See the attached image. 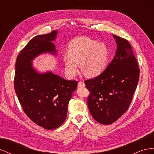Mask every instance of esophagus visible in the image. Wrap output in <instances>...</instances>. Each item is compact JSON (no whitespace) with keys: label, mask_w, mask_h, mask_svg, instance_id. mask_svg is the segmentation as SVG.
Wrapping results in <instances>:
<instances>
[{"label":"esophagus","mask_w":154,"mask_h":154,"mask_svg":"<svg viewBox=\"0 0 154 154\" xmlns=\"http://www.w3.org/2000/svg\"><path fill=\"white\" fill-rule=\"evenodd\" d=\"M85 83H83V82H81V81H80L78 82V87H85Z\"/></svg>","instance_id":"esophagus-1"}]
</instances>
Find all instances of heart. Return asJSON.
Masks as SVG:
<instances>
[{
    "label": "heart",
    "instance_id": "heart-1",
    "mask_svg": "<svg viewBox=\"0 0 154 154\" xmlns=\"http://www.w3.org/2000/svg\"><path fill=\"white\" fill-rule=\"evenodd\" d=\"M68 55L63 58L69 75L74 76L78 71L80 63L82 72L87 77H95L105 69L110 57L109 50L103 43L80 37L70 44Z\"/></svg>",
    "mask_w": 154,
    "mask_h": 154
}]
</instances>
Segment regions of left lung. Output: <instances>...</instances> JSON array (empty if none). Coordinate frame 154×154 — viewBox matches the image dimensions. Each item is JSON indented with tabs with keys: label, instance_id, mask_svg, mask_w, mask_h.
Instances as JSON below:
<instances>
[{
	"label": "left lung",
	"instance_id": "obj_1",
	"mask_svg": "<svg viewBox=\"0 0 154 154\" xmlns=\"http://www.w3.org/2000/svg\"><path fill=\"white\" fill-rule=\"evenodd\" d=\"M117 50L113 60L97 76L85 81L90 92L87 105L96 122L110 125L124 114L131 103L139 69L128 41L113 35Z\"/></svg>",
	"mask_w": 154,
	"mask_h": 154
}]
</instances>
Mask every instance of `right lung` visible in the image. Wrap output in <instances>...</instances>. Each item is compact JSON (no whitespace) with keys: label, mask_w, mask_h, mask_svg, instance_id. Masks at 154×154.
<instances>
[{"label":"right lung","mask_w":154,"mask_h":154,"mask_svg":"<svg viewBox=\"0 0 154 154\" xmlns=\"http://www.w3.org/2000/svg\"><path fill=\"white\" fill-rule=\"evenodd\" d=\"M57 31L38 35L31 39L18 55L14 88L26 114L32 122L45 129L53 130L65 122L69 101L78 82L66 80L52 72L38 73L31 61L42 53L57 54Z\"/></svg>","instance_id":"1"}]
</instances>
